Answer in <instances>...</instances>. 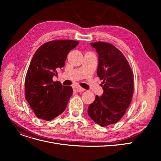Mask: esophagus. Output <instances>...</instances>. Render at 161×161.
<instances>
[{
  "instance_id": "esophagus-1",
  "label": "esophagus",
  "mask_w": 161,
  "mask_h": 161,
  "mask_svg": "<svg viewBox=\"0 0 161 161\" xmlns=\"http://www.w3.org/2000/svg\"><path fill=\"white\" fill-rule=\"evenodd\" d=\"M74 90L75 91H76V92H81V91H85V89H84L82 88V87H80V86H76V87H75L74 88Z\"/></svg>"
}]
</instances>
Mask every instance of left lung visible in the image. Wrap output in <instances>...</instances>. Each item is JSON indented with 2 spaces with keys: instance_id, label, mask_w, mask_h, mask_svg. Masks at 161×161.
<instances>
[{
  "instance_id": "obj_1",
  "label": "left lung",
  "mask_w": 161,
  "mask_h": 161,
  "mask_svg": "<svg viewBox=\"0 0 161 161\" xmlns=\"http://www.w3.org/2000/svg\"><path fill=\"white\" fill-rule=\"evenodd\" d=\"M98 55L97 75L103 80V94L96 96L87 113L102 126L116 123L126 112L134 92V76L124 55L107 42L91 43Z\"/></svg>"
}]
</instances>
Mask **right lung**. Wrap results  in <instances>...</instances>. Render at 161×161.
Wrapping results in <instances>:
<instances>
[{"label": "right lung", "mask_w": 161, "mask_h": 161, "mask_svg": "<svg viewBox=\"0 0 161 161\" xmlns=\"http://www.w3.org/2000/svg\"><path fill=\"white\" fill-rule=\"evenodd\" d=\"M79 42L72 40L50 41L34 54L25 81V98L39 119L51 121L61 114L72 94L71 86H63L53 77L64 66L68 53Z\"/></svg>", "instance_id": "obj_1"}]
</instances>
